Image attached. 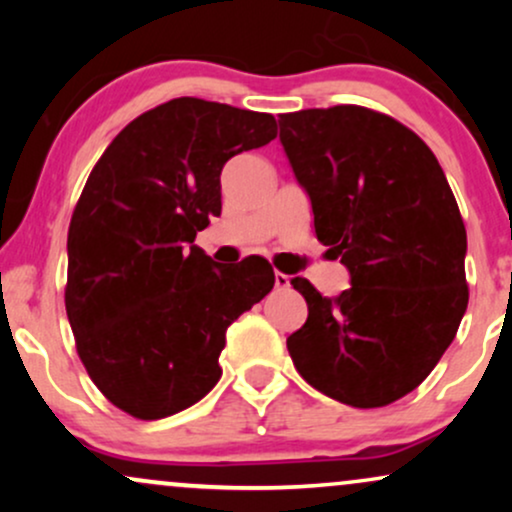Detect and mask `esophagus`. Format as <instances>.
Masks as SVG:
<instances>
[{
    "label": "esophagus",
    "mask_w": 512,
    "mask_h": 512,
    "mask_svg": "<svg viewBox=\"0 0 512 512\" xmlns=\"http://www.w3.org/2000/svg\"><path fill=\"white\" fill-rule=\"evenodd\" d=\"M274 284H276V289H289L291 276L284 272H274Z\"/></svg>",
    "instance_id": "esophagus-1"
}]
</instances>
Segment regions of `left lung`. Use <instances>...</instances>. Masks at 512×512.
<instances>
[{"instance_id":"obj_1","label":"left lung","mask_w":512,"mask_h":512,"mask_svg":"<svg viewBox=\"0 0 512 512\" xmlns=\"http://www.w3.org/2000/svg\"><path fill=\"white\" fill-rule=\"evenodd\" d=\"M279 139L308 192L315 236L349 269L325 298L291 279L308 320L286 339L322 395L385 407L426 380L467 310V231L438 158L395 117L361 105L286 113Z\"/></svg>"}]
</instances>
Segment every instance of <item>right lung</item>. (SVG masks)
Here are the masks:
<instances>
[{
    "label": "right lung",
    "instance_id": "1",
    "mask_svg": "<svg viewBox=\"0 0 512 512\" xmlns=\"http://www.w3.org/2000/svg\"><path fill=\"white\" fill-rule=\"evenodd\" d=\"M269 113L202 98L146 110L88 175L67 236L76 351L117 409L156 421L219 383L226 330L274 286L272 264L221 267L195 245L221 214V170L276 137Z\"/></svg>",
    "mask_w": 512,
    "mask_h": 512
}]
</instances>
